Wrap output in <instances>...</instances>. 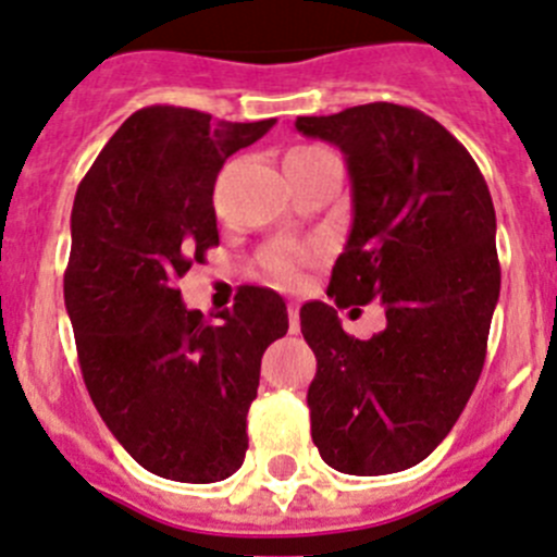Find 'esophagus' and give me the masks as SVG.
<instances>
[{"label":"esophagus","instance_id":"34e87169","mask_svg":"<svg viewBox=\"0 0 557 557\" xmlns=\"http://www.w3.org/2000/svg\"><path fill=\"white\" fill-rule=\"evenodd\" d=\"M288 330L290 333H299V305H288Z\"/></svg>","mask_w":557,"mask_h":557}]
</instances>
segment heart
Here are the masks:
<instances>
[{
    "instance_id": "1",
    "label": "heart",
    "mask_w": 557,
    "mask_h": 557,
    "mask_svg": "<svg viewBox=\"0 0 557 557\" xmlns=\"http://www.w3.org/2000/svg\"><path fill=\"white\" fill-rule=\"evenodd\" d=\"M308 252L305 249H290V247H277L263 258V267H267L269 277L280 285H297L299 272H302Z\"/></svg>"
}]
</instances>
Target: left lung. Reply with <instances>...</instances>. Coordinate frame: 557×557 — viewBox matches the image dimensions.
I'll return each instance as SVG.
<instances>
[{"label": "left lung", "instance_id": "obj_1", "mask_svg": "<svg viewBox=\"0 0 557 557\" xmlns=\"http://www.w3.org/2000/svg\"><path fill=\"white\" fill-rule=\"evenodd\" d=\"M335 144L352 183V230L330 277L338 308L380 299L385 330L344 333L333 305L299 310L315 355L310 433L344 474H394L447 438L483 372L499 299L497 216L472 154L422 110L391 102L299 116Z\"/></svg>", "mask_w": 557, "mask_h": 557}]
</instances>
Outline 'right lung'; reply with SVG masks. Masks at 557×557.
Instances as JSON below:
<instances>
[{
	"instance_id": "obj_1",
	"label": "right lung",
	"mask_w": 557,
	"mask_h": 557,
	"mask_svg": "<svg viewBox=\"0 0 557 557\" xmlns=\"http://www.w3.org/2000/svg\"><path fill=\"white\" fill-rule=\"evenodd\" d=\"M272 127L174 104L135 110L74 197L63 297L85 388L158 478L216 483L244 463L260 358L288 330L269 288H242L213 324L177 290L219 244L213 185L224 160Z\"/></svg>"
}]
</instances>
